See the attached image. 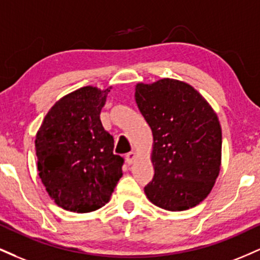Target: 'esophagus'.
Returning <instances> with one entry per match:
<instances>
[{
  "instance_id": "1",
  "label": "esophagus",
  "mask_w": 260,
  "mask_h": 260,
  "mask_svg": "<svg viewBox=\"0 0 260 260\" xmlns=\"http://www.w3.org/2000/svg\"><path fill=\"white\" fill-rule=\"evenodd\" d=\"M126 160H127V162L129 165H132L134 161L137 160V154L134 151H131L129 154H127V156H126Z\"/></svg>"
}]
</instances>
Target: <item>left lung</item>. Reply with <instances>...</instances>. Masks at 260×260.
<instances>
[{"label":"left lung","instance_id":"left-lung-1","mask_svg":"<svg viewBox=\"0 0 260 260\" xmlns=\"http://www.w3.org/2000/svg\"><path fill=\"white\" fill-rule=\"evenodd\" d=\"M137 105L152 131L155 174L146 198L166 211H185L208 196L220 172L221 128L217 114L184 81L139 82Z\"/></svg>","mask_w":260,"mask_h":260}]
</instances>
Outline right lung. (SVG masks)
Instances as JSON below:
<instances>
[{"instance_id":"right-lung-1","label":"right lung","mask_w":260,"mask_h":260,"mask_svg":"<svg viewBox=\"0 0 260 260\" xmlns=\"http://www.w3.org/2000/svg\"><path fill=\"white\" fill-rule=\"evenodd\" d=\"M111 87L86 86L49 109L36 133L37 171L49 198L65 211L88 213L105 206L122 177L123 158L100 111Z\"/></svg>"}]
</instances>
